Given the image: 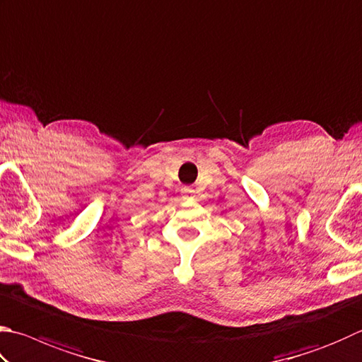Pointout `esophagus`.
Wrapping results in <instances>:
<instances>
[{
	"label": "esophagus",
	"instance_id": "34e87169",
	"mask_svg": "<svg viewBox=\"0 0 362 362\" xmlns=\"http://www.w3.org/2000/svg\"><path fill=\"white\" fill-rule=\"evenodd\" d=\"M192 195H194V190L190 187L181 189V199L182 200H190V199H192Z\"/></svg>",
	"mask_w": 362,
	"mask_h": 362
}]
</instances>
